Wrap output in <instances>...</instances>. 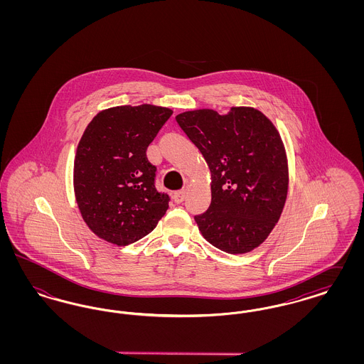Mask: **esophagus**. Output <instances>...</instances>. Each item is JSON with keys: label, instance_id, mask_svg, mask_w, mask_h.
<instances>
[{"label": "esophagus", "instance_id": "1", "mask_svg": "<svg viewBox=\"0 0 364 364\" xmlns=\"http://www.w3.org/2000/svg\"><path fill=\"white\" fill-rule=\"evenodd\" d=\"M186 196H187V191H176L173 195L174 202H176V203H181V202L186 199Z\"/></svg>", "mask_w": 364, "mask_h": 364}]
</instances>
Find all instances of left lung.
<instances>
[{
	"instance_id": "1",
	"label": "left lung",
	"mask_w": 364,
	"mask_h": 364,
	"mask_svg": "<svg viewBox=\"0 0 364 364\" xmlns=\"http://www.w3.org/2000/svg\"><path fill=\"white\" fill-rule=\"evenodd\" d=\"M176 122L199 149L211 173V203L195 215L202 236L228 254L259 247L281 217L288 195V159L277 128L262 112L198 109Z\"/></svg>"
}]
</instances>
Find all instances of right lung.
<instances>
[{"label": "right lung", "mask_w": 364, "mask_h": 364, "mask_svg": "<svg viewBox=\"0 0 364 364\" xmlns=\"http://www.w3.org/2000/svg\"><path fill=\"white\" fill-rule=\"evenodd\" d=\"M172 113L149 104L114 106L87 125L75 156L73 188L85 223L105 242H138L169 208L146 151Z\"/></svg>", "instance_id": "obj_1"}]
</instances>
